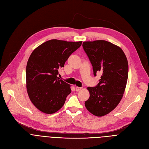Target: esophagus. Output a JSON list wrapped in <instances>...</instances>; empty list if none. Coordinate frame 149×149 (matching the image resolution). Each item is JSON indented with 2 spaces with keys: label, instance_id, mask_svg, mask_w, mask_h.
<instances>
[{
  "label": "esophagus",
  "instance_id": "34e87169",
  "mask_svg": "<svg viewBox=\"0 0 149 149\" xmlns=\"http://www.w3.org/2000/svg\"><path fill=\"white\" fill-rule=\"evenodd\" d=\"M81 88H79V87H76V91H79L80 90H81Z\"/></svg>",
  "mask_w": 149,
  "mask_h": 149
}]
</instances>
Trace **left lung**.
I'll use <instances>...</instances> for the list:
<instances>
[{"instance_id":"8db88e82","label":"left lung","mask_w":149,"mask_h":149,"mask_svg":"<svg viewBox=\"0 0 149 149\" xmlns=\"http://www.w3.org/2000/svg\"><path fill=\"white\" fill-rule=\"evenodd\" d=\"M83 49L93 67L94 76L102 75L94 88L88 87L90 97L85 106L90 113L103 116L119 104L125 91L128 78V62L123 50L104 40L85 41Z\"/></svg>"}]
</instances>
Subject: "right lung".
<instances>
[{"mask_svg":"<svg viewBox=\"0 0 149 149\" xmlns=\"http://www.w3.org/2000/svg\"><path fill=\"white\" fill-rule=\"evenodd\" d=\"M82 41L47 40L36 48L28 60L26 70L27 92L37 109L46 114L58 111L71 92V86L57 77L70 55Z\"/></svg>","mask_w":149,"mask_h":149,"instance_id":"1","label":"right lung"}]
</instances>
